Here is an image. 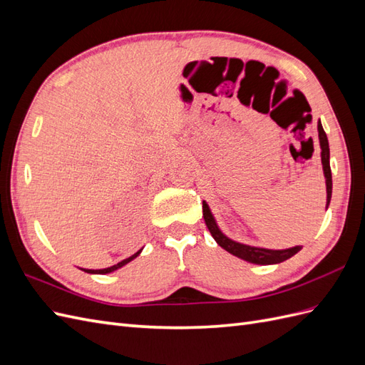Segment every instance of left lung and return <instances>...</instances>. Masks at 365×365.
Instances as JSON below:
<instances>
[{"mask_svg": "<svg viewBox=\"0 0 365 365\" xmlns=\"http://www.w3.org/2000/svg\"><path fill=\"white\" fill-rule=\"evenodd\" d=\"M318 140H319V148H322V165H323V173L326 178V210L330 204V197H332V172H330V150H329V141H327V135L323 129L322 121H318ZM202 215H204V220L207 224V228L212 233L213 239L216 240V244L224 248L225 251H228L233 256L254 263V264H277L282 263L284 260L291 259L292 256L300 251L303 247L297 245L292 248H286V250H269V248H260V247H252V245H247L242 244V242L230 239L225 233H222V230L219 228L216 217L210 210L208 204L205 201H202Z\"/></svg>", "mask_w": 365, "mask_h": 365, "instance_id": "obj_1", "label": "left lung"}]
</instances>
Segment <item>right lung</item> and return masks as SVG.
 Listing matches in <instances>:
<instances>
[{
  "mask_svg": "<svg viewBox=\"0 0 365 365\" xmlns=\"http://www.w3.org/2000/svg\"><path fill=\"white\" fill-rule=\"evenodd\" d=\"M141 251H143V248H141V250H138L135 254H132L130 257H128V259H125V260H121V262H118V263L113 264V267H109V268H103V269H88V268H79V269H82V271H85V272H88V274H109V272H114V271H117V269H120V268H123L125 264H128L129 262H132V260H134L135 257H138Z\"/></svg>",
  "mask_w": 365,
  "mask_h": 365,
  "instance_id": "right-lung-1",
  "label": "right lung"
}]
</instances>
